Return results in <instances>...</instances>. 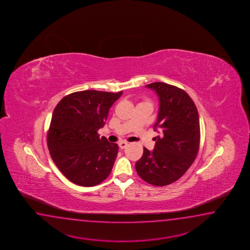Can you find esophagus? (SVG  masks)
Wrapping results in <instances>:
<instances>
[{
  "label": "esophagus",
  "instance_id": "esophagus-1",
  "mask_svg": "<svg viewBox=\"0 0 250 250\" xmlns=\"http://www.w3.org/2000/svg\"><path fill=\"white\" fill-rule=\"evenodd\" d=\"M119 146L121 149H125L127 146V143L125 141H121V142H119Z\"/></svg>",
  "mask_w": 250,
  "mask_h": 250
}]
</instances>
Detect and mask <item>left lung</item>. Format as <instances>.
I'll return each mask as SVG.
<instances>
[{
	"label": "left lung",
	"mask_w": 250,
	"mask_h": 250,
	"mask_svg": "<svg viewBox=\"0 0 250 250\" xmlns=\"http://www.w3.org/2000/svg\"><path fill=\"white\" fill-rule=\"evenodd\" d=\"M146 87L156 92L160 100L152 152L144 148L136 170L144 181L155 186L170 185L191 167L200 147V120L195 104L185 90L164 83Z\"/></svg>",
	"instance_id": "obj_1"
}]
</instances>
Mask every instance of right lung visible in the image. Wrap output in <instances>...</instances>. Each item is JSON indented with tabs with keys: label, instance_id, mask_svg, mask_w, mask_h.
Returning <instances> with one entry per match:
<instances>
[{
	"label": "right lung",
	"instance_id": "right-lung-1",
	"mask_svg": "<svg viewBox=\"0 0 250 250\" xmlns=\"http://www.w3.org/2000/svg\"><path fill=\"white\" fill-rule=\"evenodd\" d=\"M117 93L83 90L62 98L54 109L47 144L56 166L67 179L82 186H97L112 171L119 146L101 138L109 109Z\"/></svg>",
	"mask_w": 250,
	"mask_h": 250
}]
</instances>
